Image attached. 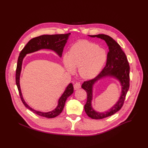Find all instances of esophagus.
<instances>
[{
	"mask_svg": "<svg viewBox=\"0 0 148 148\" xmlns=\"http://www.w3.org/2000/svg\"><path fill=\"white\" fill-rule=\"evenodd\" d=\"M80 88H81V84L79 82H76V83L74 84V90H78Z\"/></svg>",
	"mask_w": 148,
	"mask_h": 148,
	"instance_id": "34e87169",
	"label": "esophagus"
}]
</instances>
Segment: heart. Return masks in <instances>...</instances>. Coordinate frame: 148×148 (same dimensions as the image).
I'll return each instance as SVG.
<instances>
[{
    "instance_id": "b5f03b06",
    "label": "heart",
    "mask_w": 148,
    "mask_h": 148,
    "mask_svg": "<svg viewBox=\"0 0 148 148\" xmlns=\"http://www.w3.org/2000/svg\"><path fill=\"white\" fill-rule=\"evenodd\" d=\"M107 58L105 51L95 44L86 40L79 41L70 49L69 55L63 57L66 69L74 73L79 69L80 75L86 79L95 77L99 72Z\"/></svg>"
}]
</instances>
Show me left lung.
Listing matches in <instances>:
<instances>
[{"label":"left lung","mask_w":148,"mask_h":148,"mask_svg":"<svg viewBox=\"0 0 148 148\" xmlns=\"http://www.w3.org/2000/svg\"><path fill=\"white\" fill-rule=\"evenodd\" d=\"M90 36L92 37H97L104 40L109 48L106 66L96 77L92 79L84 81L81 86L82 88L85 90L87 94V102L84 105V110L86 114L92 119H101L115 114L122 107L126 94L130 88V67L125 53L122 51L117 42L112 37L102 34ZM106 76H114L120 81L122 86L121 95L119 101L109 112L103 113H97L91 107L92 86L97 80Z\"/></svg>","instance_id":"left-lung-1"}]
</instances>
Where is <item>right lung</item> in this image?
<instances>
[{"instance_id": "right-lung-1", "label": "right lung", "mask_w": 148, "mask_h": 148, "mask_svg": "<svg viewBox=\"0 0 148 148\" xmlns=\"http://www.w3.org/2000/svg\"><path fill=\"white\" fill-rule=\"evenodd\" d=\"M70 34V33L53 35H42L33 38L28 42L27 44L25 46L23 50L21 51L19 54L16 70V83L21 100H22V102L25 105V106L27 108L32 111L33 113L41 116L48 118H52L60 115L62 111L63 108H64L65 102L67 98L73 93V86L71 83H70L64 92L63 93V94L60 98L57 108L53 111L49 112H42L32 109L29 106L23 99L20 87V75L21 70H22L23 59L27 54L38 51L42 49L52 50L56 51L60 57H61L63 49H64L66 43H67V40Z\"/></svg>"}]
</instances>
